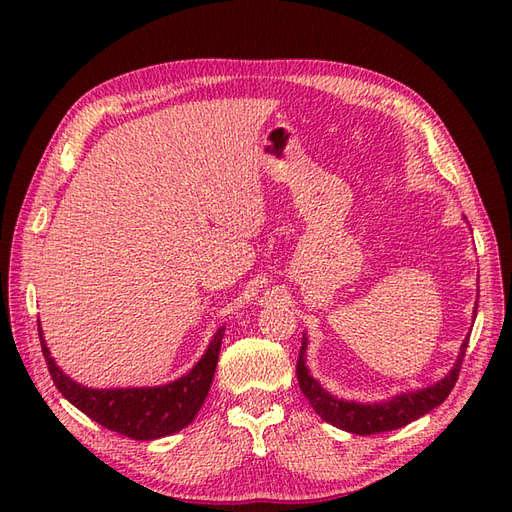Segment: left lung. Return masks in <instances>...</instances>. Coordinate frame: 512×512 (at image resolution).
<instances>
[{
    "instance_id": "8db88e82",
    "label": "left lung",
    "mask_w": 512,
    "mask_h": 512,
    "mask_svg": "<svg viewBox=\"0 0 512 512\" xmlns=\"http://www.w3.org/2000/svg\"><path fill=\"white\" fill-rule=\"evenodd\" d=\"M476 307H478V301L474 303L472 320L476 318ZM468 342H470V335H466V339H463L453 369L448 371V374L442 380H438L436 384L425 386V389H418V391L399 393V395H395L391 399H384V401H374V404H361V401L342 399V397L329 393L312 374H309L307 359H305L307 335L303 333V344H301L299 361H297V380H299V386H301L305 399L312 404V408L316 410V414L322 418V421L331 423L337 429L356 433V436H371V433H382V431H393L399 427H406L408 423L416 421V418H421L423 414L431 412L433 408H438L442 401L451 395L453 386L459 378V369L463 363V356H466Z\"/></svg>"
}]
</instances>
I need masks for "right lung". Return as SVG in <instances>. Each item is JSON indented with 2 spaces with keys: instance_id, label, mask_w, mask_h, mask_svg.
<instances>
[{
  "instance_id": "right-lung-1",
  "label": "right lung",
  "mask_w": 512,
  "mask_h": 512,
  "mask_svg": "<svg viewBox=\"0 0 512 512\" xmlns=\"http://www.w3.org/2000/svg\"><path fill=\"white\" fill-rule=\"evenodd\" d=\"M224 331L226 327L215 331L200 361L188 374L173 382L160 386H132V389H91V386L74 382L59 369L51 350L46 348L38 320L44 361L59 393L87 414L91 421L132 440H158L181 431L194 421L211 389Z\"/></svg>"
}]
</instances>
